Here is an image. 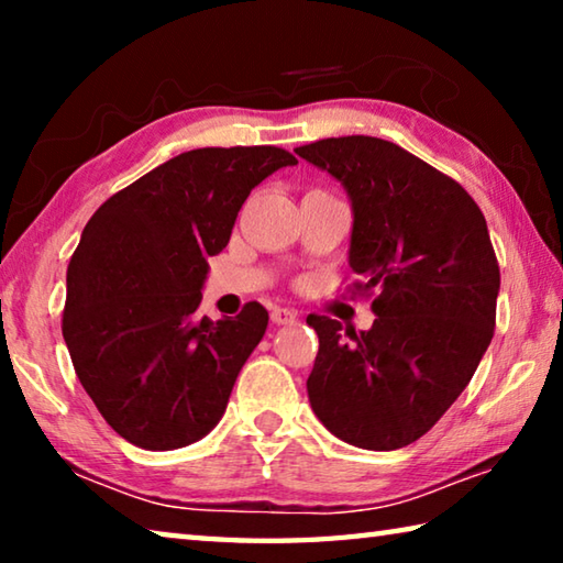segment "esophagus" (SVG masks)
Masks as SVG:
<instances>
[{"instance_id":"1","label":"esophagus","mask_w":563,"mask_h":563,"mask_svg":"<svg viewBox=\"0 0 563 563\" xmlns=\"http://www.w3.org/2000/svg\"><path fill=\"white\" fill-rule=\"evenodd\" d=\"M271 320L275 325H292L295 320H298V312L288 310V308H273L271 310Z\"/></svg>"}]
</instances>
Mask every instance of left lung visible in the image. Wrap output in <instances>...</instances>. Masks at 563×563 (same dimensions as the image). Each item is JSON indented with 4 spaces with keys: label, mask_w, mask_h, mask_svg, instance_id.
I'll list each match as a JSON object with an SVG mask.
<instances>
[{
    "label": "left lung",
    "mask_w": 563,
    "mask_h": 563,
    "mask_svg": "<svg viewBox=\"0 0 563 563\" xmlns=\"http://www.w3.org/2000/svg\"><path fill=\"white\" fill-rule=\"evenodd\" d=\"M295 154L345 186L350 268L377 316L362 332L308 316L320 338L312 412L342 442L399 450L432 430L492 342L499 263L487 221L454 178L393 141L322 139Z\"/></svg>",
    "instance_id": "1"
}]
</instances>
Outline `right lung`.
<instances>
[{"instance_id":"right-lung-1","label":"right lung","mask_w":563,"mask_h":563,"mask_svg":"<svg viewBox=\"0 0 563 563\" xmlns=\"http://www.w3.org/2000/svg\"><path fill=\"white\" fill-rule=\"evenodd\" d=\"M278 146L196 148L103 201L66 271L62 332L76 377L123 440L178 450L213 430L235 377L268 328V310L196 318L208 258L273 170Z\"/></svg>"}]
</instances>
